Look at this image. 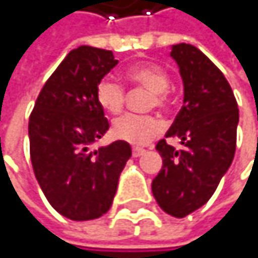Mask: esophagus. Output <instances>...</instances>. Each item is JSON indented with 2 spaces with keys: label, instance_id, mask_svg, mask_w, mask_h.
Instances as JSON below:
<instances>
[{
  "label": "esophagus",
  "instance_id": "1",
  "mask_svg": "<svg viewBox=\"0 0 258 258\" xmlns=\"http://www.w3.org/2000/svg\"><path fill=\"white\" fill-rule=\"evenodd\" d=\"M132 153H133V156H135V158H138V156L144 155V153H145V150H144V148H139V147H133Z\"/></svg>",
  "mask_w": 258,
  "mask_h": 258
}]
</instances>
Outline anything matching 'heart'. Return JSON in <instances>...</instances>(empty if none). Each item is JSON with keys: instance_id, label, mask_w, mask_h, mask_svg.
<instances>
[{"instance_id": "b5f03b06", "label": "heart", "mask_w": 258, "mask_h": 258, "mask_svg": "<svg viewBox=\"0 0 258 258\" xmlns=\"http://www.w3.org/2000/svg\"><path fill=\"white\" fill-rule=\"evenodd\" d=\"M126 80L133 85L152 91L148 99V108H165L170 105V79L164 68L153 63H142L132 66L125 74ZM125 88L114 79L105 77L96 86V100L102 110L110 114H117L125 105ZM162 122L152 114H125L114 120L113 136L133 145H145L162 132Z\"/></svg>"}]
</instances>
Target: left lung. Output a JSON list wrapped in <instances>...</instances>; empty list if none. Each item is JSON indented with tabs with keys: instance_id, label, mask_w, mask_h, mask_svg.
Returning <instances> with one entry per match:
<instances>
[{
	"instance_id": "1",
	"label": "left lung",
	"mask_w": 258,
	"mask_h": 258,
	"mask_svg": "<svg viewBox=\"0 0 258 258\" xmlns=\"http://www.w3.org/2000/svg\"><path fill=\"white\" fill-rule=\"evenodd\" d=\"M170 55L179 66L184 105L165 138H179L184 147L176 150L165 139L156 144L162 168L152 192L165 214L182 218L211 200L231 167L238 106L223 73L198 47L179 43Z\"/></svg>"
}]
</instances>
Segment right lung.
<instances>
[{"label": "right lung", "mask_w": 258, "mask_h": 258, "mask_svg": "<svg viewBox=\"0 0 258 258\" xmlns=\"http://www.w3.org/2000/svg\"><path fill=\"white\" fill-rule=\"evenodd\" d=\"M116 64L111 51L73 49L41 88L29 117L35 178L49 204L74 221L110 211L120 172L132 156L125 141L90 150L110 128L96 100V86Z\"/></svg>", "instance_id": "right-lung-1"}]
</instances>
